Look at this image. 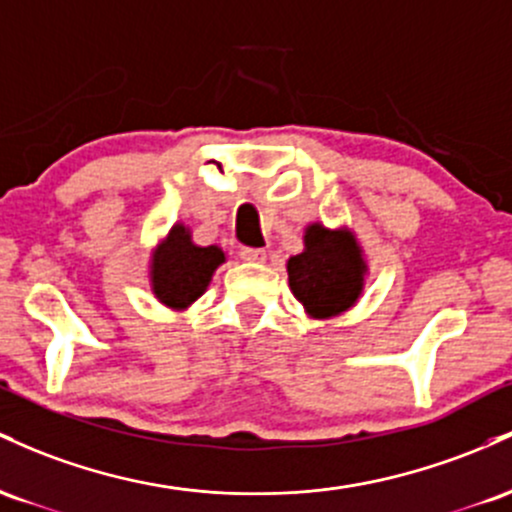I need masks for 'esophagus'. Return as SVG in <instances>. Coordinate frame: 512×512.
<instances>
[{
  "label": "esophagus",
  "mask_w": 512,
  "mask_h": 512,
  "mask_svg": "<svg viewBox=\"0 0 512 512\" xmlns=\"http://www.w3.org/2000/svg\"><path fill=\"white\" fill-rule=\"evenodd\" d=\"M239 256L244 258V261H266V249H251V246H244V249L239 251Z\"/></svg>",
  "instance_id": "1"
}]
</instances>
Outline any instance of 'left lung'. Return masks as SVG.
Listing matches in <instances>:
<instances>
[{
    "label": "left lung",
    "mask_w": 512,
    "mask_h": 512,
    "mask_svg": "<svg viewBox=\"0 0 512 512\" xmlns=\"http://www.w3.org/2000/svg\"><path fill=\"white\" fill-rule=\"evenodd\" d=\"M367 271L358 241L346 229L309 225L304 251L287 261L290 290L309 317L329 319L353 307Z\"/></svg>",
    "instance_id": "obj_1"
}]
</instances>
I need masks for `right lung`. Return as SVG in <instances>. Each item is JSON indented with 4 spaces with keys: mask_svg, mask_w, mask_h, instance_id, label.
Segmentation results:
<instances>
[{
    "mask_svg": "<svg viewBox=\"0 0 512 512\" xmlns=\"http://www.w3.org/2000/svg\"><path fill=\"white\" fill-rule=\"evenodd\" d=\"M225 263L217 246H195L183 225H176L152 256V290L171 309H186L208 290L215 268Z\"/></svg>",
    "mask_w": 512,
    "mask_h": 512,
    "instance_id": "obj_1",
    "label": "right lung"
}]
</instances>
